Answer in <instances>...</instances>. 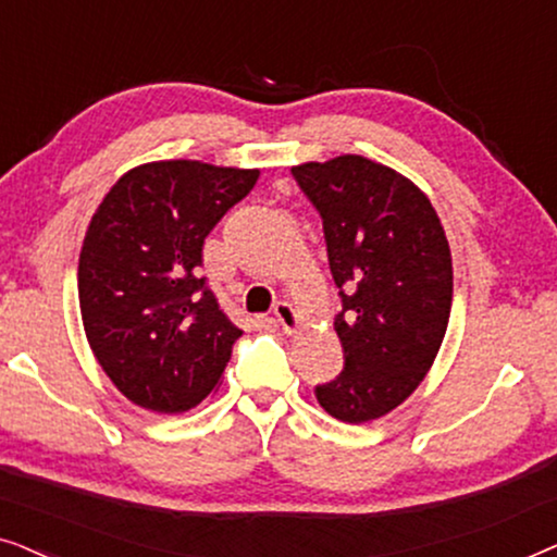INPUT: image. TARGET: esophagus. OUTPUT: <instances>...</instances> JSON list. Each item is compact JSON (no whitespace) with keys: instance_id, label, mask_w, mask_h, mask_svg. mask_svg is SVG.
Instances as JSON below:
<instances>
[{"instance_id":"1","label":"esophagus","mask_w":557,"mask_h":557,"mask_svg":"<svg viewBox=\"0 0 557 557\" xmlns=\"http://www.w3.org/2000/svg\"><path fill=\"white\" fill-rule=\"evenodd\" d=\"M273 317H276L278 326L286 334H294L296 330H299V317H296V309L288 301H278L276 307H273Z\"/></svg>"}]
</instances>
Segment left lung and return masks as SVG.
Here are the masks:
<instances>
[{"instance_id": "left-lung-1", "label": "left lung", "mask_w": 557, "mask_h": 557, "mask_svg": "<svg viewBox=\"0 0 557 557\" xmlns=\"http://www.w3.org/2000/svg\"><path fill=\"white\" fill-rule=\"evenodd\" d=\"M322 218L342 311L345 370L317 400L345 423L391 413L421 385L451 314L454 271L444 225L408 177L345 154L292 166Z\"/></svg>"}]
</instances>
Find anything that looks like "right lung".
<instances>
[{"label": "right lung", "instance_id": "1", "mask_svg": "<svg viewBox=\"0 0 557 557\" xmlns=\"http://www.w3.org/2000/svg\"><path fill=\"white\" fill-rule=\"evenodd\" d=\"M258 170L193 159L128 170L90 218L78 263L88 345L139 408L185 413L215 391L240 330L197 273L220 218Z\"/></svg>", "mask_w": 557, "mask_h": 557}]
</instances>
